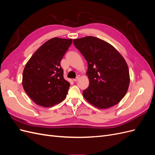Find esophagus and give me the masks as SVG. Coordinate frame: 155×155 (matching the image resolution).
Here are the masks:
<instances>
[{"instance_id": "obj_1", "label": "esophagus", "mask_w": 155, "mask_h": 155, "mask_svg": "<svg viewBox=\"0 0 155 155\" xmlns=\"http://www.w3.org/2000/svg\"><path fill=\"white\" fill-rule=\"evenodd\" d=\"M79 76H78V77H76V78H75V79H73V81H75V82H76V81H78L79 80Z\"/></svg>"}]
</instances>
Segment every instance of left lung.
<instances>
[{
  "label": "left lung",
  "mask_w": 155,
  "mask_h": 155,
  "mask_svg": "<svg viewBox=\"0 0 155 155\" xmlns=\"http://www.w3.org/2000/svg\"><path fill=\"white\" fill-rule=\"evenodd\" d=\"M75 46L88 63V87L83 95L98 109L118 104L128 91L130 76L125 59L113 46L92 36L74 39Z\"/></svg>",
  "instance_id": "left-lung-1"
}]
</instances>
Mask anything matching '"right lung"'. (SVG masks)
Listing matches in <instances>:
<instances>
[{"label":"right lung","instance_id":"right-lung-1","mask_svg":"<svg viewBox=\"0 0 155 155\" xmlns=\"http://www.w3.org/2000/svg\"><path fill=\"white\" fill-rule=\"evenodd\" d=\"M72 43V39L54 37L41 45L26 63L22 87L37 105L50 107L66 97L70 84L64 79L60 63Z\"/></svg>","mask_w":155,"mask_h":155}]
</instances>
